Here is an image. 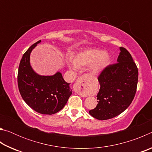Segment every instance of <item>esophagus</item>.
Instances as JSON below:
<instances>
[{"instance_id":"1","label":"esophagus","mask_w":152,"mask_h":152,"mask_svg":"<svg viewBox=\"0 0 152 152\" xmlns=\"http://www.w3.org/2000/svg\"><path fill=\"white\" fill-rule=\"evenodd\" d=\"M91 83V77L88 74H84L80 77L74 84V89L77 94L81 96H87V91Z\"/></svg>"}]
</instances>
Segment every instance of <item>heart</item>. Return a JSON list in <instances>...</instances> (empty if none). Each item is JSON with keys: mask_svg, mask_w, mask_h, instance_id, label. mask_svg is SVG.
<instances>
[{"mask_svg": "<svg viewBox=\"0 0 152 152\" xmlns=\"http://www.w3.org/2000/svg\"><path fill=\"white\" fill-rule=\"evenodd\" d=\"M109 61V56L103 51L99 50H89L77 55L74 58V62L69 63V66L73 70L76 71L78 67L91 66L93 74H98L103 70Z\"/></svg>", "mask_w": 152, "mask_h": 152, "instance_id": "obj_1", "label": "heart"}]
</instances>
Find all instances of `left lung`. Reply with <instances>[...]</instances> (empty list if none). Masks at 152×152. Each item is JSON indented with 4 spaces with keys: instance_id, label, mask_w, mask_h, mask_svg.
I'll list each match as a JSON object with an SVG mask.
<instances>
[{
    "instance_id": "1",
    "label": "left lung",
    "mask_w": 152,
    "mask_h": 152,
    "mask_svg": "<svg viewBox=\"0 0 152 152\" xmlns=\"http://www.w3.org/2000/svg\"><path fill=\"white\" fill-rule=\"evenodd\" d=\"M117 62L107 66L98 77L100 87L96 108L91 116L107 120L122 113L134 99L138 81V69L132 55L121 47Z\"/></svg>"
}]
</instances>
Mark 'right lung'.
Segmentation results:
<instances>
[{"instance_id": "obj_1", "label": "right lung", "mask_w": 152, "mask_h": 152, "mask_svg": "<svg viewBox=\"0 0 152 152\" xmlns=\"http://www.w3.org/2000/svg\"><path fill=\"white\" fill-rule=\"evenodd\" d=\"M40 42L31 46L20 60L18 87L23 99L31 109L41 114L52 115L63 109L72 92L60 72L53 76H41L33 70L30 54Z\"/></svg>"}]
</instances>
